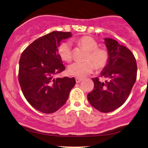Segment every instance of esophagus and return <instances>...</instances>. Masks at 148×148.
Here are the masks:
<instances>
[{
    "label": "esophagus",
    "mask_w": 148,
    "mask_h": 148,
    "mask_svg": "<svg viewBox=\"0 0 148 148\" xmlns=\"http://www.w3.org/2000/svg\"><path fill=\"white\" fill-rule=\"evenodd\" d=\"M81 81H82V79H81V78H79V77H76V82L77 83V84H79V83L81 82Z\"/></svg>",
    "instance_id": "esophagus-1"
}]
</instances>
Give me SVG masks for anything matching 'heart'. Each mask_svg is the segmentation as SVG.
Segmentation results:
<instances>
[{"label":"heart","instance_id":"obj_1","mask_svg":"<svg viewBox=\"0 0 148 148\" xmlns=\"http://www.w3.org/2000/svg\"><path fill=\"white\" fill-rule=\"evenodd\" d=\"M79 47L88 51L84 62H74L68 68L70 75L76 77H84L96 68L102 69L106 67L109 61V53L106 49L98 47V43L90 36H83L76 40ZM60 59L64 62H69L72 60V49L69 42H62L58 49Z\"/></svg>","mask_w":148,"mask_h":148}]
</instances>
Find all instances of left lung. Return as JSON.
I'll use <instances>...</instances> for the list:
<instances>
[{
  "label": "left lung",
  "mask_w": 148,
  "mask_h": 148,
  "mask_svg": "<svg viewBox=\"0 0 148 148\" xmlns=\"http://www.w3.org/2000/svg\"><path fill=\"white\" fill-rule=\"evenodd\" d=\"M104 40L110 58L101 77L106 80L102 82L93 78L94 88L88 94V99L97 110L108 113L121 106L130 96L136 80L137 64L130 49L113 39Z\"/></svg>",
  "instance_id": "obj_1"
}]
</instances>
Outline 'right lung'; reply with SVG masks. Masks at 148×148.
Returning <instances> with one entry per match:
<instances>
[{
	"label": "right lung",
	"instance_id": "right-lung-1",
	"mask_svg": "<svg viewBox=\"0 0 148 148\" xmlns=\"http://www.w3.org/2000/svg\"><path fill=\"white\" fill-rule=\"evenodd\" d=\"M70 32L53 31L37 39L26 47L19 60L18 82L28 102L37 111L52 113L67 101L75 86L74 77L53 79L65 67L58 49Z\"/></svg>",
	"mask_w": 148,
	"mask_h": 148
}]
</instances>
